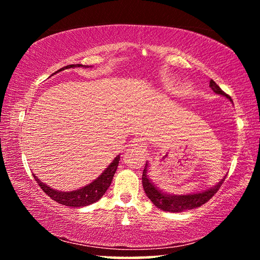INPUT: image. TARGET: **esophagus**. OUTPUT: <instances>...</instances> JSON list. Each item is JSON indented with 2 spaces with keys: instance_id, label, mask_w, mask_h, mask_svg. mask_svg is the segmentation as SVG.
<instances>
[{
  "instance_id": "1",
  "label": "esophagus",
  "mask_w": 260,
  "mask_h": 260,
  "mask_svg": "<svg viewBox=\"0 0 260 260\" xmlns=\"http://www.w3.org/2000/svg\"><path fill=\"white\" fill-rule=\"evenodd\" d=\"M132 143H133L132 146H134L136 148H144V147H146V142H144V140L141 139V138L134 139L133 141H132Z\"/></svg>"
}]
</instances>
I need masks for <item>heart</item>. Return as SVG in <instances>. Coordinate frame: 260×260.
<instances>
[{"label":"heart","instance_id":"obj_1","mask_svg":"<svg viewBox=\"0 0 260 260\" xmlns=\"http://www.w3.org/2000/svg\"><path fill=\"white\" fill-rule=\"evenodd\" d=\"M166 87L169 88V90L174 91V90H175V81H167ZM188 89H189V88L187 87V90H188Z\"/></svg>","mask_w":260,"mask_h":260}]
</instances>
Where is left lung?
<instances>
[{"mask_svg": "<svg viewBox=\"0 0 260 260\" xmlns=\"http://www.w3.org/2000/svg\"><path fill=\"white\" fill-rule=\"evenodd\" d=\"M210 87L215 94L225 96V98L232 101L230 96L226 93H223L221 88H220L213 80L210 81ZM148 169L149 164L146 162V166H144L142 174V184L144 191H146L149 200H150L158 209L166 211V212H182V211L186 210L200 208L201 205L205 204L206 202L212 199L214 193L219 190L220 186L222 184L223 179H225L223 178L221 181L218 182L215 186L210 189H206V190L202 192L188 193V195H170V193H166L160 190L159 188H157L155 184L151 182V180L149 179L148 175Z\"/></svg>", "mask_w": 260, "mask_h": 260, "instance_id": "1", "label": "left lung"}]
</instances>
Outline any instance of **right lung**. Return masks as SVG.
<instances>
[{
  "instance_id": "obj_1",
  "label": "right lung",
  "mask_w": 260,
  "mask_h": 260,
  "mask_svg": "<svg viewBox=\"0 0 260 260\" xmlns=\"http://www.w3.org/2000/svg\"><path fill=\"white\" fill-rule=\"evenodd\" d=\"M80 67H82L81 64L68 65V67L61 68L60 70H58V71H61V70H65V69L80 68ZM119 160H120V156L118 155L98 179L94 180L91 183L87 184V186L72 191L55 190V189L47 186L46 183L41 182L40 180L35 177L34 173H33V177L35 180H37L38 184L40 186L42 190L45 191L50 199L56 201L57 203H60L67 206H72V208H80V206H87L95 203V202H98L101 197L104 195L105 191L108 190V188L112 182L113 175L116 173L118 164H119Z\"/></svg>"
}]
</instances>
